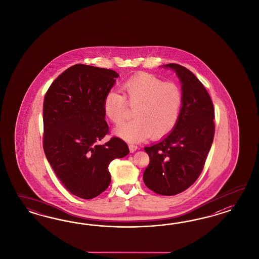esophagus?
Here are the masks:
<instances>
[{"label": "esophagus", "mask_w": 259, "mask_h": 259, "mask_svg": "<svg viewBox=\"0 0 259 259\" xmlns=\"http://www.w3.org/2000/svg\"><path fill=\"white\" fill-rule=\"evenodd\" d=\"M129 150H130L131 153H134V152H136L138 150V146L135 145V144H129Z\"/></svg>", "instance_id": "34e87169"}]
</instances>
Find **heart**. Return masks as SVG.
I'll return each mask as SVG.
<instances>
[{"label": "heart", "mask_w": 259, "mask_h": 259, "mask_svg": "<svg viewBox=\"0 0 259 259\" xmlns=\"http://www.w3.org/2000/svg\"><path fill=\"white\" fill-rule=\"evenodd\" d=\"M122 95L110 90L104 96V116L115 124L121 123L128 104L136 109L135 119L118 126L114 133L129 142L161 139L178 124L182 106V93L172 82H163L148 73H139L121 83Z\"/></svg>", "instance_id": "obj_1"}]
</instances>
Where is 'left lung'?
Masks as SVG:
<instances>
[{
    "label": "left lung",
    "mask_w": 259,
    "mask_h": 259,
    "mask_svg": "<svg viewBox=\"0 0 259 259\" xmlns=\"http://www.w3.org/2000/svg\"><path fill=\"white\" fill-rule=\"evenodd\" d=\"M164 67L181 80V116L171 133L144 148L150 162L143 181L156 194L175 196L188 189L203 170L214 136V109L210 95L191 71L177 63Z\"/></svg>",
    "instance_id": "1"
}]
</instances>
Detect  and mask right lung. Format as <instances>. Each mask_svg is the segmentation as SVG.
Returning <instances> with one entry per match:
<instances>
[{
	"instance_id": "right-lung-1",
	"label": "right lung",
	"mask_w": 259,
	"mask_h": 259,
	"mask_svg": "<svg viewBox=\"0 0 259 259\" xmlns=\"http://www.w3.org/2000/svg\"><path fill=\"white\" fill-rule=\"evenodd\" d=\"M118 77L111 69L75 64L56 78L45 97V154L63 186L83 199L107 189L110 162L129 153L119 138L99 143L109 133L103 99Z\"/></svg>"
}]
</instances>
